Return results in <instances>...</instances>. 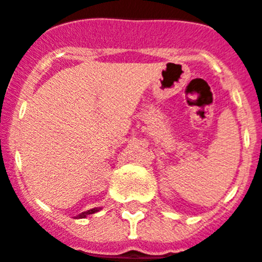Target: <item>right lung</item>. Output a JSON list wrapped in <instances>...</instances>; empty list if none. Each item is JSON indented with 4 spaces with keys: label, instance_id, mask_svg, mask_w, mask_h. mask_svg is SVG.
<instances>
[{
    "label": "right lung",
    "instance_id": "add662e5",
    "mask_svg": "<svg viewBox=\"0 0 262 262\" xmlns=\"http://www.w3.org/2000/svg\"><path fill=\"white\" fill-rule=\"evenodd\" d=\"M98 211H101V208H93V209H89V211L82 212V213L77 214V216H76L75 219H85V217H86V216H89V214L95 213V212H98Z\"/></svg>",
    "mask_w": 262,
    "mask_h": 262
}]
</instances>
